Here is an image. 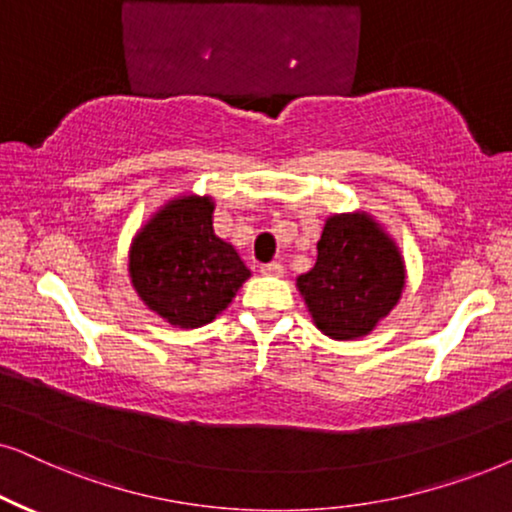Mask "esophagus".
Segmentation results:
<instances>
[{"label":"esophagus","mask_w":512,"mask_h":512,"mask_svg":"<svg viewBox=\"0 0 512 512\" xmlns=\"http://www.w3.org/2000/svg\"><path fill=\"white\" fill-rule=\"evenodd\" d=\"M261 272H263V275H275V277H282V275H284V265H282V263H277V261H272V263H263V265H261Z\"/></svg>","instance_id":"34e87169"}]
</instances>
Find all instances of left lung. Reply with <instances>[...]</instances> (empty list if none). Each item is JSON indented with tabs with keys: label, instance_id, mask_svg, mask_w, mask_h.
I'll use <instances>...</instances> for the list:
<instances>
[{
	"label": "left lung",
	"instance_id": "8db88e82",
	"mask_svg": "<svg viewBox=\"0 0 512 512\" xmlns=\"http://www.w3.org/2000/svg\"><path fill=\"white\" fill-rule=\"evenodd\" d=\"M317 329L336 341L367 336L404 289L395 242L367 214L331 216L317 242V263L296 280Z\"/></svg>",
	"mask_w": 512,
	"mask_h": 512
}]
</instances>
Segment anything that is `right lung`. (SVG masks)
Listing matches in <instances>:
<instances>
[{
    "label": "right lung",
    "mask_w": 512,
    "mask_h": 512,
    "mask_svg": "<svg viewBox=\"0 0 512 512\" xmlns=\"http://www.w3.org/2000/svg\"><path fill=\"white\" fill-rule=\"evenodd\" d=\"M211 214L209 197L171 199L131 244V284L174 327L197 329L216 320L251 275L235 247L216 237Z\"/></svg>",
    "instance_id": "add662e5"
}]
</instances>
